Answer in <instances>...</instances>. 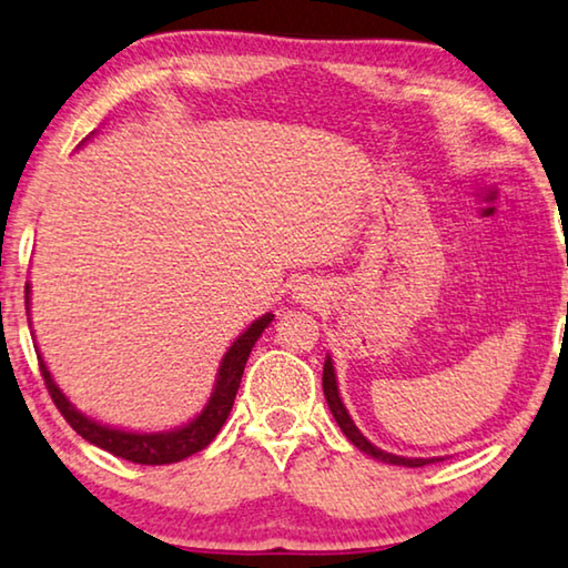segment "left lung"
<instances>
[{"mask_svg": "<svg viewBox=\"0 0 568 568\" xmlns=\"http://www.w3.org/2000/svg\"><path fill=\"white\" fill-rule=\"evenodd\" d=\"M324 395H326V403H328V410H332V416L336 418L338 428L344 430V436L349 438V442L362 448V452L375 456L379 462H387V464H397V467H423V464H430L434 459H405V456H395V454H387L383 448L372 446L365 436L359 434V428L354 426L349 413H346L342 397H338V387H336V377H334V367H332V359H326L324 365Z\"/></svg>", "mask_w": 568, "mask_h": 568, "instance_id": "left-lung-1", "label": "left lung"}]
</instances>
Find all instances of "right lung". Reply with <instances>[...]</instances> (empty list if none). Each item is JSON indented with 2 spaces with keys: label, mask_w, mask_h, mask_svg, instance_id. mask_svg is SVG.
Masks as SVG:
<instances>
[{
  "label": "right lung",
  "mask_w": 568,
  "mask_h": 568,
  "mask_svg": "<svg viewBox=\"0 0 568 568\" xmlns=\"http://www.w3.org/2000/svg\"><path fill=\"white\" fill-rule=\"evenodd\" d=\"M28 295H30V285H24V303H28ZM270 321H273V313H265V316L257 318L247 332L236 338V342L230 346V352L224 354L222 367H219L214 395H211L206 408H203L201 416L193 418L189 426L171 430V434H126V430L106 428L101 426V423L89 420L65 400V395L61 390H58V385L53 383V377H50L42 357H38V362H40L42 379H45V387L50 397H53L55 408L63 413L68 426H71L75 434H81L87 442L104 448V452L120 456V459L134 462V464H152V467H158V464H173V462L189 459L191 454L201 452V448H206L211 442H214V436L222 430L226 416H230L234 405V397H236V390H240L242 372H244V365H247L252 346H255V342L260 338V334L265 332Z\"/></svg>",
  "instance_id": "obj_1"
}]
</instances>
